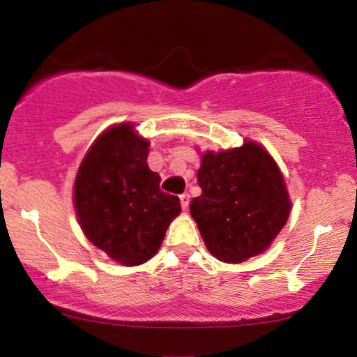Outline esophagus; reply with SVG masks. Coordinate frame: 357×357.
<instances>
[{
	"mask_svg": "<svg viewBox=\"0 0 357 357\" xmlns=\"http://www.w3.org/2000/svg\"><path fill=\"white\" fill-rule=\"evenodd\" d=\"M179 201H181V207L184 208V211H186V208L189 207V201H191V196H189L188 192H184V194H181V196H179Z\"/></svg>",
	"mask_w": 357,
	"mask_h": 357,
	"instance_id": "1",
	"label": "esophagus"
}]
</instances>
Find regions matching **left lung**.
<instances>
[{
	"instance_id": "left-lung-1",
	"label": "left lung",
	"mask_w": 357,
	"mask_h": 357,
	"mask_svg": "<svg viewBox=\"0 0 357 357\" xmlns=\"http://www.w3.org/2000/svg\"><path fill=\"white\" fill-rule=\"evenodd\" d=\"M197 183L202 192L189 211L207 250L223 263L263 253L286 225L291 201L284 178L255 142L204 153Z\"/></svg>"
}]
</instances>
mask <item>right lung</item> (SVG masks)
Masks as SVG:
<instances>
[{"label": "right lung", "mask_w": 357, "mask_h": 357, "mask_svg": "<svg viewBox=\"0 0 357 357\" xmlns=\"http://www.w3.org/2000/svg\"><path fill=\"white\" fill-rule=\"evenodd\" d=\"M146 158L149 140L137 137L132 123H121L94 142L75 179L84 235L123 266L149 261L181 212L179 197L161 191Z\"/></svg>", "instance_id": "obj_1"}]
</instances>
